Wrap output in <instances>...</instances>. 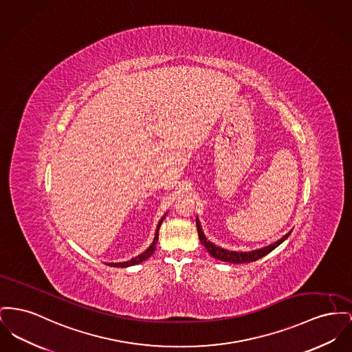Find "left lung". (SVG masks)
Returning a JSON list of instances; mask_svg holds the SVG:
<instances>
[{
	"label": "left lung",
	"instance_id": "1",
	"mask_svg": "<svg viewBox=\"0 0 352 352\" xmlns=\"http://www.w3.org/2000/svg\"><path fill=\"white\" fill-rule=\"evenodd\" d=\"M197 230H198V235H199V241L201 243L205 246L207 250V252L214 256L215 259H219V261H223V262H228V263H250V262H255L261 258H263L265 255H267L269 252H271L275 248H278L285 239L289 238L291 231L289 234H286L283 238H280L279 241H276L275 243L270 245L267 248H259V250H254V251H250V252H235V251H228L225 248H217L215 245H212L211 242H208L202 231V228L199 226V222L197 219Z\"/></svg>",
	"mask_w": 352,
	"mask_h": 352
}]
</instances>
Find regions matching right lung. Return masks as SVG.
I'll list each match as a JSON object with an SVG mask.
<instances>
[{"label":"right lung","instance_id":"right-lung-1","mask_svg":"<svg viewBox=\"0 0 352 352\" xmlns=\"http://www.w3.org/2000/svg\"><path fill=\"white\" fill-rule=\"evenodd\" d=\"M166 215H164V218L160 221V223H158V226H157V231H155V238H154V242L151 243V246L147 248L146 251H144L141 255H138V256H135V258H133L131 261H127V262H121V263H109L107 266H111V267H129V266H134V265H138V263H141V262H144L146 261L154 251H155V248H157V242H158V231H160V228H161V225H162V222H164V219H165Z\"/></svg>","mask_w":352,"mask_h":352}]
</instances>
